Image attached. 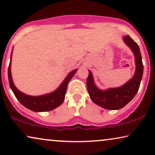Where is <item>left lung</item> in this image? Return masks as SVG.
I'll return each mask as SVG.
<instances>
[{"label":"left lung","mask_w":155,"mask_h":155,"mask_svg":"<svg viewBox=\"0 0 155 155\" xmlns=\"http://www.w3.org/2000/svg\"><path fill=\"white\" fill-rule=\"evenodd\" d=\"M123 39L134 54L135 71L133 77L119 87L106 90H101L96 86L90 71L87 79V88L90 99L96 104L106 109H120L130 102L137 94L143 78V64L138 45L128 35L124 36Z\"/></svg>","instance_id":"left-lung-1"}]
</instances>
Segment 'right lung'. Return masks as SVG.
Listing matches in <instances>:
<instances>
[{"instance_id":"obj_1","label":"right lung","mask_w":155,"mask_h":155,"mask_svg":"<svg viewBox=\"0 0 155 155\" xmlns=\"http://www.w3.org/2000/svg\"><path fill=\"white\" fill-rule=\"evenodd\" d=\"M12 54V51L11 56H10V61L8 71V80H9L10 89L13 92L15 96L16 97L18 100L24 107L27 108L28 109H30L31 111L35 112L51 111V110L56 109L61 104H62L65 99L68 84L70 80H71V78L73 77V75H75L76 71H77V69H75L73 71H71L66 76V78L61 84V85L54 92L46 94L41 95V96H30V95L24 94V93L19 91L13 83L11 75Z\"/></svg>"}]
</instances>
